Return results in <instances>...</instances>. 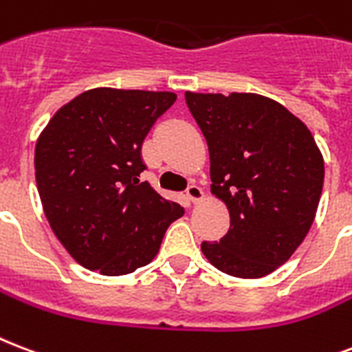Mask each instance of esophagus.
Returning a JSON list of instances; mask_svg holds the SVG:
<instances>
[{"label": "esophagus", "instance_id": "esophagus-1", "mask_svg": "<svg viewBox=\"0 0 352 352\" xmlns=\"http://www.w3.org/2000/svg\"><path fill=\"white\" fill-rule=\"evenodd\" d=\"M186 195H188V199L194 201V203H197V201L203 199L205 192H203V190H201L197 184H190V186L186 188Z\"/></svg>", "mask_w": 352, "mask_h": 352}]
</instances>
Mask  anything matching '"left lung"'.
I'll return each mask as SVG.
<instances>
[{
    "label": "left lung",
    "instance_id": "1",
    "mask_svg": "<svg viewBox=\"0 0 352 352\" xmlns=\"http://www.w3.org/2000/svg\"><path fill=\"white\" fill-rule=\"evenodd\" d=\"M210 153L212 194L230 227L201 251L219 272L260 278L275 272L312 227L325 164L312 133L258 94H184Z\"/></svg>",
    "mask_w": 352,
    "mask_h": 352
}]
</instances>
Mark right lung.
Here are the masks:
<instances>
[{
  "instance_id": "obj_1",
  "label": "right lung",
  "mask_w": 352,
  "mask_h": 352,
  "mask_svg": "<svg viewBox=\"0 0 352 352\" xmlns=\"http://www.w3.org/2000/svg\"><path fill=\"white\" fill-rule=\"evenodd\" d=\"M177 96L94 88L51 118L34 149L44 214L82 267L127 275L149 264L166 229L184 214L149 182L142 144Z\"/></svg>"
}]
</instances>
